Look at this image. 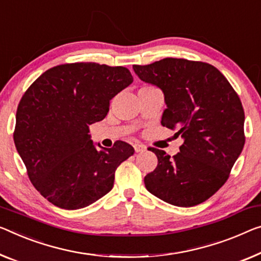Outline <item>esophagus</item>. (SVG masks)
Wrapping results in <instances>:
<instances>
[{
  "instance_id": "obj_1",
  "label": "esophagus",
  "mask_w": 261,
  "mask_h": 261,
  "mask_svg": "<svg viewBox=\"0 0 261 261\" xmlns=\"http://www.w3.org/2000/svg\"><path fill=\"white\" fill-rule=\"evenodd\" d=\"M133 147H134L135 153H143V151L146 150V146L142 143H134Z\"/></svg>"
}]
</instances>
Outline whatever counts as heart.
Instances as JSON below:
<instances>
[{
    "label": "heart",
    "instance_id": "heart-1",
    "mask_svg": "<svg viewBox=\"0 0 261 261\" xmlns=\"http://www.w3.org/2000/svg\"><path fill=\"white\" fill-rule=\"evenodd\" d=\"M148 89H154V87L150 86V85H144V86H142L140 90H148Z\"/></svg>",
    "mask_w": 261,
    "mask_h": 261
}]
</instances>
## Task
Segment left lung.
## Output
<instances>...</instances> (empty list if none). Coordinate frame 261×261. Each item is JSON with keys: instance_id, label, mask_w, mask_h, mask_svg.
Here are the masks:
<instances>
[{"instance_id": "1", "label": "left lung", "mask_w": 261, "mask_h": 261, "mask_svg": "<svg viewBox=\"0 0 261 261\" xmlns=\"http://www.w3.org/2000/svg\"><path fill=\"white\" fill-rule=\"evenodd\" d=\"M133 69L140 79L163 91L167 108L161 125L184 140L172 158L149 148L158 166L146 175L144 186L176 206L205 202L227 181L245 144L239 95L222 72L204 62L164 58Z\"/></svg>"}]
</instances>
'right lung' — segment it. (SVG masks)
Wrapping results in <instances>:
<instances>
[{
  "label": "right lung",
  "instance_id": "obj_1",
  "mask_svg": "<svg viewBox=\"0 0 261 261\" xmlns=\"http://www.w3.org/2000/svg\"><path fill=\"white\" fill-rule=\"evenodd\" d=\"M132 83L123 66L70 63L44 72L23 94L15 146L33 186L54 205L82 209L112 190L115 170L134 148L117 141L100 150L90 126L106 117L111 99Z\"/></svg>",
  "mask_w": 261,
  "mask_h": 261
}]
</instances>
